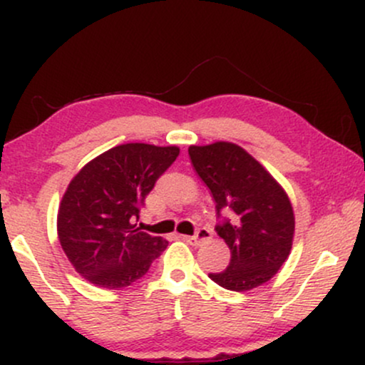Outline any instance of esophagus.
Masks as SVG:
<instances>
[{"mask_svg":"<svg viewBox=\"0 0 365 365\" xmlns=\"http://www.w3.org/2000/svg\"><path fill=\"white\" fill-rule=\"evenodd\" d=\"M182 238L185 242H188V244H190V245H200V244H202V242H206V240H209V238H211V232H209V230H206V228H200L194 237H187L185 235V237H182Z\"/></svg>","mask_w":365,"mask_h":365,"instance_id":"1","label":"esophagus"}]
</instances>
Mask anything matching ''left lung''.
I'll list each match as a JSON object with an SVG mask.
<instances>
[{
  "label": "left lung",
  "mask_w": 365,
  "mask_h": 365,
  "mask_svg": "<svg viewBox=\"0 0 365 365\" xmlns=\"http://www.w3.org/2000/svg\"><path fill=\"white\" fill-rule=\"evenodd\" d=\"M192 165L211 190L217 215L232 220L216 226L232 259L211 279L232 292L269 282L290 255L295 216L284 188L257 159L233 142L217 140L188 148Z\"/></svg>",
  "instance_id": "8db88e82"
}]
</instances>
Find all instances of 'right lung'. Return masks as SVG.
<instances>
[{"label":"right lung","instance_id":"obj_1","mask_svg":"<svg viewBox=\"0 0 365 365\" xmlns=\"http://www.w3.org/2000/svg\"><path fill=\"white\" fill-rule=\"evenodd\" d=\"M180 153L130 142L91 159L72 178L58 207L63 252L83 279L99 288L130 287L148 273L168 240L137 228L139 207Z\"/></svg>","mask_w":365,"mask_h":365}]
</instances>
